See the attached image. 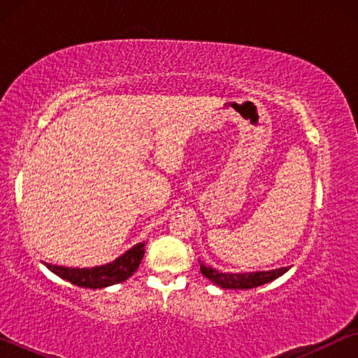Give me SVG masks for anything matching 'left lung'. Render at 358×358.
Returning a JSON list of instances; mask_svg holds the SVG:
<instances>
[{"instance_id": "1", "label": "left lung", "mask_w": 358, "mask_h": 358, "mask_svg": "<svg viewBox=\"0 0 358 358\" xmlns=\"http://www.w3.org/2000/svg\"><path fill=\"white\" fill-rule=\"evenodd\" d=\"M290 266H281V268L268 270V271H248V273H222L211 266L205 265L201 260V271L205 278L220 286L222 289H254L262 286L270 281L276 280V278L282 276Z\"/></svg>"}]
</instances>
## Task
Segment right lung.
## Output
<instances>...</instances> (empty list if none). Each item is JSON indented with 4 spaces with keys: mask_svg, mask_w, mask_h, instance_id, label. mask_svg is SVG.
Segmentation results:
<instances>
[{
    "mask_svg": "<svg viewBox=\"0 0 358 358\" xmlns=\"http://www.w3.org/2000/svg\"><path fill=\"white\" fill-rule=\"evenodd\" d=\"M145 254V241L129 248L128 251L121 254L113 262H108L98 266H90V268H74V266H63L47 264L48 270L53 271L57 276L76 284L78 287L90 289H102L113 286V284L123 282L138 268Z\"/></svg>",
    "mask_w": 358,
    "mask_h": 358,
    "instance_id": "add662e5",
    "label": "right lung"
}]
</instances>
